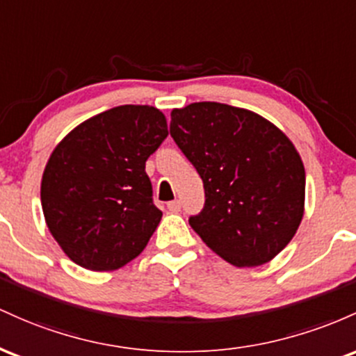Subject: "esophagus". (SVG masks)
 I'll return each mask as SVG.
<instances>
[{"label":"esophagus","instance_id":"34e87169","mask_svg":"<svg viewBox=\"0 0 356 356\" xmlns=\"http://www.w3.org/2000/svg\"><path fill=\"white\" fill-rule=\"evenodd\" d=\"M166 207L171 213H177V211H179V209H181V203H179V200H173V202H168Z\"/></svg>","mask_w":356,"mask_h":356}]
</instances>
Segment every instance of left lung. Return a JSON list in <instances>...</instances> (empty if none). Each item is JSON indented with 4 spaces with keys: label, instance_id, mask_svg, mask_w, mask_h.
<instances>
[{
    "label": "left lung",
    "instance_id": "8db88e82",
    "mask_svg": "<svg viewBox=\"0 0 356 356\" xmlns=\"http://www.w3.org/2000/svg\"><path fill=\"white\" fill-rule=\"evenodd\" d=\"M170 133L205 188L191 229L237 267L274 259L305 211V166L287 136L259 114L220 102L173 109Z\"/></svg>",
    "mask_w": 356,
    "mask_h": 356
}]
</instances>
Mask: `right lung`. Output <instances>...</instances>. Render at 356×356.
I'll list each match as a JSON object with an SVG mask.
<instances>
[{"mask_svg":"<svg viewBox=\"0 0 356 356\" xmlns=\"http://www.w3.org/2000/svg\"><path fill=\"white\" fill-rule=\"evenodd\" d=\"M168 136L151 106H119L87 119L55 147L42 178V209L75 264L114 270L143 252L161 220L146 161Z\"/></svg>","mask_w":356,"mask_h":356,"instance_id":"add662e5","label":"right lung"}]
</instances>
